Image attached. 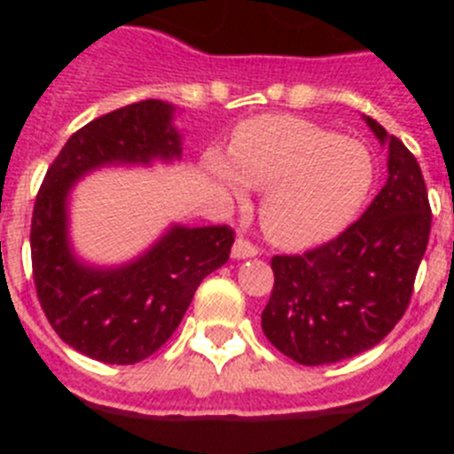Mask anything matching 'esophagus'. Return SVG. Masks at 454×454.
<instances>
[{
  "mask_svg": "<svg viewBox=\"0 0 454 454\" xmlns=\"http://www.w3.org/2000/svg\"><path fill=\"white\" fill-rule=\"evenodd\" d=\"M259 252L262 250L247 239H239L234 243V247H231V256H234V259H247V256H256Z\"/></svg>",
  "mask_w": 454,
  "mask_h": 454,
  "instance_id": "34e87169",
  "label": "esophagus"
}]
</instances>
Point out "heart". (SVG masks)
Wrapping results in <instances>:
<instances>
[{"label": "heart", "mask_w": 454, "mask_h": 454, "mask_svg": "<svg viewBox=\"0 0 454 454\" xmlns=\"http://www.w3.org/2000/svg\"><path fill=\"white\" fill-rule=\"evenodd\" d=\"M230 159L208 154V172L239 200L246 184L263 191V230L275 243L295 250L346 230L375 182L366 145L291 115L239 124Z\"/></svg>", "instance_id": "heart-1"}]
</instances>
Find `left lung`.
<instances>
[{
	"mask_svg": "<svg viewBox=\"0 0 454 454\" xmlns=\"http://www.w3.org/2000/svg\"><path fill=\"white\" fill-rule=\"evenodd\" d=\"M388 143V179L359 220L304 254L270 259L275 286L262 314L272 346L302 366L375 348L398 325L427 250L432 208L416 156L377 120Z\"/></svg>",
	"mask_w": 454,
	"mask_h": 454,
	"instance_id": "obj_1",
	"label": "left lung"
}]
</instances>
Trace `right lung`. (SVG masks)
Instances as JSON below:
<instances>
[{
    "label": "right lung",
    "mask_w": 454,
    "mask_h": 454,
    "mask_svg": "<svg viewBox=\"0 0 454 454\" xmlns=\"http://www.w3.org/2000/svg\"><path fill=\"white\" fill-rule=\"evenodd\" d=\"M170 104L143 99L83 124L67 138L35 195L31 268L38 302L54 332L104 364L143 362L175 334L208 272L230 262L234 230L172 227L147 254L115 270L88 268L67 246L70 186L111 163L170 161L182 154Z\"/></svg>",
    "instance_id": "add662e5"
}]
</instances>
